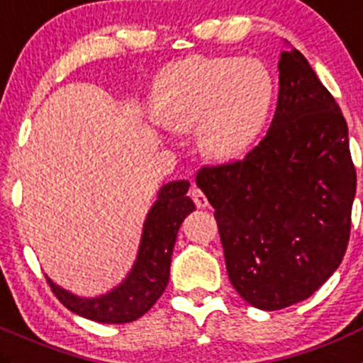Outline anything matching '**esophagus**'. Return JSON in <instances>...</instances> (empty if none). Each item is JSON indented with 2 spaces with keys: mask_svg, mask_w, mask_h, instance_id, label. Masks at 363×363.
I'll use <instances>...</instances> for the list:
<instances>
[{
  "mask_svg": "<svg viewBox=\"0 0 363 363\" xmlns=\"http://www.w3.org/2000/svg\"><path fill=\"white\" fill-rule=\"evenodd\" d=\"M191 198L194 199V203H196V206H198V208H206V206H208V199H206V196L203 194L199 189H192Z\"/></svg>",
  "mask_w": 363,
  "mask_h": 363,
  "instance_id": "34e87169",
  "label": "esophagus"
}]
</instances>
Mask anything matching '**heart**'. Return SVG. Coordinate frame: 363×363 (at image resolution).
Listing matches in <instances>:
<instances>
[{"label":"heart","instance_id":"obj_1","mask_svg":"<svg viewBox=\"0 0 363 363\" xmlns=\"http://www.w3.org/2000/svg\"><path fill=\"white\" fill-rule=\"evenodd\" d=\"M272 98L274 78L258 58L192 55L157 76L151 110L169 132L194 128L203 155L230 162L255 143Z\"/></svg>","mask_w":363,"mask_h":363}]
</instances>
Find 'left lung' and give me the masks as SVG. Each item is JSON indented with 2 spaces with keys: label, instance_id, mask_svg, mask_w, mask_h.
I'll return each mask as SVG.
<instances>
[{
  "label": "left lung",
  "instance_id": "left-lung-1",
  "mask_svg": "<svg viewBox=\"0 0 363 363\" xmlns=\"http://www.w3.org/2000/svg\"><path fill=\"white\" fill-rule=\"evenodd\" d=\"M278 71L267 135L244 160L196 176L216 208L228 278L260 310L310 298L337 271L357 192L340 106L294 48Z\"/></svg>",
  "mask_w": 363,
  "mask_h": 363
}]
</instances>
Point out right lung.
I'll return each instance as SVG.
<instances>
[{
    "instance_id": "1",
    "label": "right lung",
    "mask_w": 363,
    "mask_h": 363,
    "mask_svg": "<svg viewBox=\"0 0 363 363\" xmlns=\"http://www.w3.org/2000/svg\"><path fill=\"white\" fill-rule=\"evenodd\" d=\"M187 179H178L160 187L157 201L147 212L135 264L126 278L98 298H80L48 278L51 291L71 312L105 324H124L143 317L164 294L176 235L185 217L196 205L187 196Z\"/></svg>"
}]
</instances>
